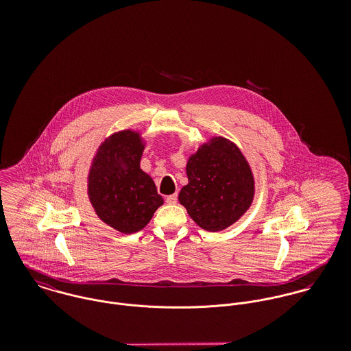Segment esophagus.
<instances>
[{
	"instance_id": "34e87169",
	"label": "esophagus",
	"mask_w": 351,
	"mask_h": 351,
	"mask_svg": "<svg viewBox=\"0 0 351 351\" xmlns=\"http://www.w3.org/2000/svg\"><path fill=\"white\" fill-rule=\"evenodd\" d=\"M177 199H178L177 195H170V196L166 197V202L167 204H177Z\"/></svg>"
}]
</instances>
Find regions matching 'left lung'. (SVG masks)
Instances as JSON below:
<instances>
[{
  "label": "left lung",
  "mask_w": 351,
  "mask_h": 351,
  "mask_svg": "<svg viewBox=\"0 0 351 351\" xmlns=\"http://www.w3.org/2000/svg\"><path fill=\"white\" fill-rule=\"evenodd\" d=\"M188 184L178 201L205 231H223L237 223L251 206L255 180L241 149L227 138L212 136L191 154Z\"/></svg>",
  "instance_id": "8db88e82"
}]
</instances>
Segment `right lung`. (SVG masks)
<instances>
[{
  "label": "right lung",
  "mask_w": 351,
  "mask_h": 351,
  "mask_svg": "<svg viewBox=\"0 0 351 351\" xmlns=\"http://www.w3.org/2000/svg\"><path fill=\"white\" fill-rule=\"evenodd\" d=\"M146 145L138 130L113 132L101 142L88 171V199L97 217L125 235L143 230L163 204L152 178L141 169Z\"/></svg>",
  "instance_id": "right-lung-1"
}]
</instances>
